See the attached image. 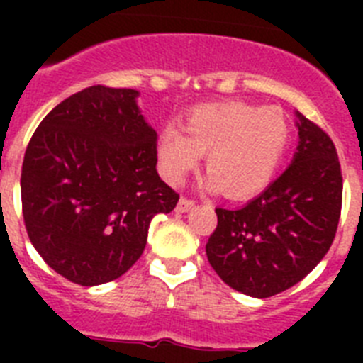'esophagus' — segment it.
Here are the masks:
<instances>
[{
  "instance_id": "1",
  "label": "esophagus",
  "mask_w": 363,
  "mask_h": 363,
  "mask_svg": "<svg viewBox=\"0 0 363 363\" xmlns=\"http://www.w3.org/2000/svg\"><path fill=\"white\" fill-rule=\"evenodd\" d=\"M192 207H194V201L189 200V198H179L178 205H176V211H178V213H187Z\"/></svg>"
}]
</instances>
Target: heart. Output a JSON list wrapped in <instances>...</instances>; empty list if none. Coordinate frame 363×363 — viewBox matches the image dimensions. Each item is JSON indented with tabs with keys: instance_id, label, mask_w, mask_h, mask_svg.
Listing matches in <instances>:
<instances>
[{
	"instance_id": "b5f03b06",
	"label": "heart",
	"mask_w": 363,
	"mask_h": 363,
	"mask_svg": "<svg viewBox=\"0 0 363 363\" xmlns=\"http://www.w3.org/2000/svg\"><path fill=\"white\" fill-rule=\"evenodd\" d=\"M289 142L291 125L280 108L225 101L191 111L182 130L163 127L156 152L160 172L172 185L182 184L207 154V187L243 200L271 184Z\"/></svg>"
}]
</instances>
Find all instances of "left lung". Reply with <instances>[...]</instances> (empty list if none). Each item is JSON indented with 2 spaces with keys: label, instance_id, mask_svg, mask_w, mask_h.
<instances>
[{
  "label": "left lung",
  "instance_id": "1",
  "mask_svg": "<svg viewBox=\"0 0 363 363\" xmlns=\"http://www.w3.org/2000/svg\"><path fill=\"white\" fill-rule=\"evenodd\" d=\"M291 165L242 209H216L205 245L209 264L234 291L269 298L289 289L327 255L342 211V171L335 143L296 112Z\"/></svg>",
  "mask_w": 363,
  "mask_h": 363
}]
</instances>
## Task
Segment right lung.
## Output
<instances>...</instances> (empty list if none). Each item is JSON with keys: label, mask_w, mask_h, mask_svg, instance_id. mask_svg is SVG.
<instances>
[{"label": "right lung", "mask_w": 363, "mask_h": 363, "mask_svg": "<svg viewBox=\"0 0 363 363\" xmlns=\"http://www.w3.org/2000/svg\"><path fill=\"white\" fill-rule=\"evenodd\" d=\"M138 96L104 85L76 92L43 118L25 152L28 238L49 267L85 287L129 271L150 220L178 203L156 171L158 134Z\"/></svg>", "instance_id": "right-lung-1"}]
</instances>
